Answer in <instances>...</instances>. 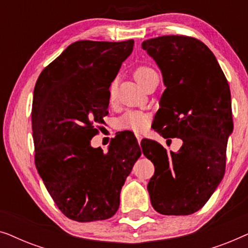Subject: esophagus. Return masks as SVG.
Here are the masks:
<instances>
[{"label": "esophagus", "mask_w": 248, "mask_h": 248, "mask_svg": "<svg viewBox=\"0 0 248 248\" xmlns=\"http://www.w3.org/2000/svg\"><path fill=\"white\" fill-rule=\"evenodd\" d=\"M135 137H137L138 142H139V143H140L141 140H142V135L141 134H135Z\"/></svg>", "instance_id": "obj_1"}]
</instances>
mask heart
I'll use <instances>...</instances> for the list:
<instances>
[{
	"mask_svg": "<svg viewBox=\"0 0 248 248\" xmlns=\"http://www.w3.org/2000/svg\"><path fill=\"white\" fill-rule=\"evenodd\" d=\"M155 74V70L151 67L141 65L135 69L134 77L141 86L147 82L149 78ZM115 91H116V82H111L109 86V100L111 101L115 97ZM148 125V116L141 111L130 110L126 111L124 115L116 121V126L120 130H132V131H141L147 127Z\"/></svg>",
	"mask_w": 248,
	"mask_h": 248,
	"instance_id": "b5f03b06",
	"label": "heart"
}]
</instances>
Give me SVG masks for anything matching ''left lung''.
<instances>
[{"mask_svg":"<svg viewBox=\"0 0 248 248\" xmlns=\"http://www.w3.org/2000/svg\"><path fill=\"white\" fill-rule=\"evenodd\" d=\"M142 48L157 63L166 87L155 131L183 140L178 152H167L149 139L141 142L142 152L155 165L148 184L151 204L161 215H192L225 175L227 142L233 130L228 81L199 39L161 36L145 40Z\"/></svg>","mask_w":248,"mask_h":248,"instance_id":"left-lung-1","label":"left lung"}]
</instances>
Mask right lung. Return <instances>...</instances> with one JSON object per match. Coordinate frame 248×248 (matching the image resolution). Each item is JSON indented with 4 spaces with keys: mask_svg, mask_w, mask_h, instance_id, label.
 Returning <instances> with one entry per match:
<instances>
[{
    "mask_svg": "<svg viewBox=\"0 0 248 248\" xmlns=\"http://www.w3.org/2000/svg\"><path fill=\"white\" fill-rule=\"evenodd\" d=\"M134 40H80L67 46L40 73L33 90L35 164L47 191L67 218L105 220L120 206L126 177L140 158L134 134L123 132L108 147L93 148L104 123L109 86Z\"/></svg>",
    "mask_w": 248,
    "mask_h": 248,
    "instance_id": "obj_1",
    "label": "right lung"
}]
</instances>
